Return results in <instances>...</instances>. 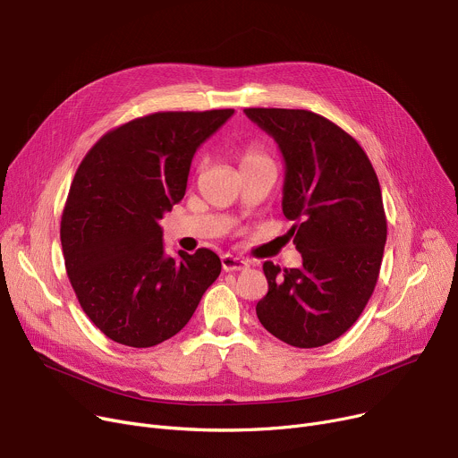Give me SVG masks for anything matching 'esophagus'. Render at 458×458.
<instances>
[{"mask_svg":"<svg viewBox=\"0 0 458 458\" xmlns=\"http://www.w3.org/2000/svg\"><path fill=\"white\" fill-rule=\"evenodd\" d=\"M221 263H223V268H225L226 272H230V270H241V268H247V267H249V263H247L245 259H241V258L232 256V254H225V256L221 258Z\"/></svg>","mask_w":458,"mask_h":458,"instance_id":"34e87169","label":"esophagus"}]
</instances>
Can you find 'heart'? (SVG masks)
<instances>
[{
  "label": "heart",
  "instance_id": "heart-1",
  "mask_svg": "<svg viewBox=\"0 0 458 458\" xmlns=\"http://www.w3.org/2000/svg\"><path fill=\"white\" fill-rule=\"evenodd\" d=\"M259 162H270V158L265 155V152L259 147L250 145V147H247L245 150H242L241 167L242 165H250V164H259Z\"/></svg>",
  "mask_w": 458,
  "mask_h": 458
}]
</instances>
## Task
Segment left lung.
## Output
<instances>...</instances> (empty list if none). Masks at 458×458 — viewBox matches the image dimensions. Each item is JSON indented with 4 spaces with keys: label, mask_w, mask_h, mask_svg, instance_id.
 Masks as SVG:
<instances>
[{
    "label": "left lung",
    "mask_w": 458,
    "mask_h": 458,
    "mask_svg": "<svg viewBox=\"0 0 458 458\" xmlns=\"http://www.w3.org/2000/svg\"><path fill=\"white\" fill-rule=\"evenodd\" d=\"M245 114L280 147L282 209L301 254L300 268L263 263L268 293L256 313L280 341L318 348L346 333L374 293L386 242L379 180L360 145L315 112Z\"/></svg>",
    "instance_id": "obj_1"
}]
</instances>
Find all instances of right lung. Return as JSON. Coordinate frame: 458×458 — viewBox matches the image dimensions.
Here are the masks:
<instances>
[{
	"label": "right lung",
	"mask_w": 458,
	"mask_h": 458,
	"mask_svg": "<svg viewBox=\"0 0 458 458\" xmlns=\"http://www.w3.org/2000/svg\"><path fill=\"white\" fill-rule=\"evenodd\" d=\"M232 108L157 112L106 132L81 162L60 223L68 278L108 339L150 348L193 317L221 259L164 252L158 221L182 200L197 148Z\"/></svg>",
	"instance_id": "1"
}]
</instances>
